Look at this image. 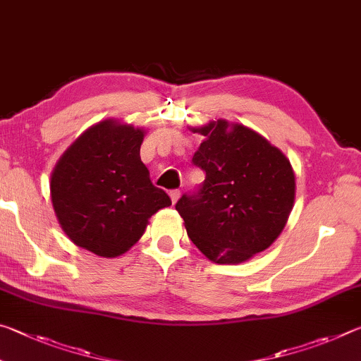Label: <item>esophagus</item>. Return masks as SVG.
Segmentation results:
<instances>
[{"instance_id": "obj_1", "label": "esophagus", "mask_w": 361, "mask_h": 361, "mask_svg": "<svg viewBox=\"0 0 361 361\" xmlns=\"http://www.w3.org/2000/svg\"><path fill=\"white\" fill-rule=\"evenodd\" d=\"M178 197H180L178 189H172V191H170V199H172V204H175L176 200H178Z\"/></svg>"}]
</instances>
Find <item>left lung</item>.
I'll return each instance as SVG.
<instances>
[{"label":"left lung","instance_id":"1","mask_svg":"<svg viewBox=\"0 0 361 361\" xmlns=\"http://www.w3.org/2000/svg\"><path fill=\"white\" fill-rule=\"evenodd\" d=\"M192 164L205 180L175 204L189 239L218 264L266 250L285 228L295 202L290 161L266 138L229 122H210ZM194 130V132H195Z\"/></svg>","mask_w":361,"mask_h":361}]
</instances>
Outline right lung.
I'll return each instance as SVG.
<instances>
[{"label":"right lung","mask_w":361,"mask_h":361,"mask_svg":"<svg viewBox=\"0 0 361 361\" xmlns=\"http://www.w3.org/2000/svg\"><path fill=\"white\" fill-rule=\"evenodd\" d=\"M143 132L103 121L60 159L51 180L52 205L65 234L89 252L114 258L130 248L157 210L172 205L140 157Z\"/></svg>","instance_id":"right-lung-1"}]
</instances>
